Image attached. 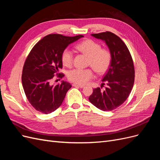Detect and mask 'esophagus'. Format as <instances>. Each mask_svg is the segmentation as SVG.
<instances>
[{
  "instance_id": "1",
  "label": "esophagus",
  "mask_w": 160,
  "mask_h": 160,
  "mask_svg": "<svg viewBox=\"0 0 160 160\" xmlns=\"http://www.w3.org/2000/svg\"><path fill=\"white\" fill-rule=\"evenodd\" d=\"M72 86L75 87V88H83L85 87L84 85H78V84H76V83L72 84Z\"/></svg>"
}]
</instances>
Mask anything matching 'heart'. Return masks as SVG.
<instances>
[{
  "label": "heart",
  "instance_id": "1",
  "mask_svg": "<svg viewBox=\"0 0 160 160\" xmlns=\"http://www.w3.org/2000/svg\"><path fill=\"white\" fill-rule=\"evenodd\" d=\"M76 49L88 57V65H91L98 73L102 74L108 71L111 62V53L107 49H101L99 43L88 39L77 45ZM62 63L65 67H71L73 62V54L66 48L61 54ZM71 82L85 85L93 77V71L91 69H74L67 74Z\"/></svg>",
  "mask_w": 160,
  "mask_h": 160
}]
</instances>
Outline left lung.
Instances as JSON below:
<instances>
[{
  "label": "left lung",
  "instance_id": "left-lung-1",
  "mask_svg": "<svg viewBox=\"0 0 160 160\" xmlns=\"http://www.w3.org/2000/svg\"><path fill=\"white\" fill-rule=\"evenodd\" d=\"M91 36L105 42L111 53V62L103 77L101 87L107 85L102 91L99 88L93 89L89 98L90 102L98 109L112 111L128 99L132 90L135 79V69L128 48L121 38L109 31Z\"/></svg>",
  "mask_w": 160,
  "mask_h": 160
}]
</instances>
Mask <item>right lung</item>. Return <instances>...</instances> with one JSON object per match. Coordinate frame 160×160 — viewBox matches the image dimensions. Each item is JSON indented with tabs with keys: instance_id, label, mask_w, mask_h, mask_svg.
I'll use <instances>...</instances> for the list:
<instances>
[{
	"instance_id": "right-lung-1",
	"label": "right lung",
	"mask_w": 160,
	"mask_h": 160,
	"mask_svg": "<svg viewBox=\"0 0 160 160\" xmlns=\"http://www.w3.org/2000/svg\"><path fill=\"white\" fill-rule=\"evenodd\" d=\"M83 37V35L66 37L50 34L42 38L33 47L24 64L22 83L27 98L36 110L45 114L51 113L60 107L67 92L71 88L68 82L51 85V81L62 69V52L71 43Z\"/></svg>"
}]
</instances>
